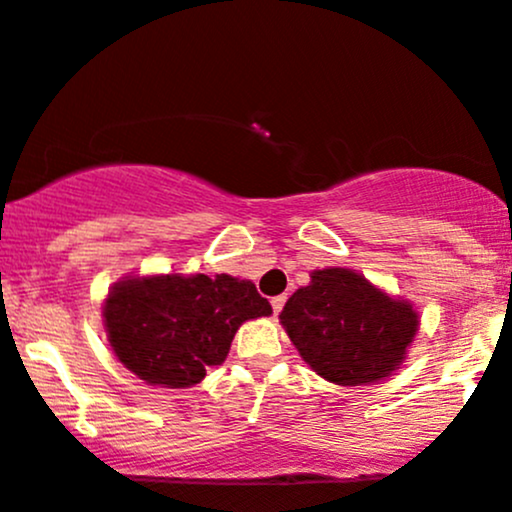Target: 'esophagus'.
<instances>
[{
  "label": "esophagus",
  "instance_id": "1",
  "mask_svg": "<svg viewBox=\"0 0 512 512\" xmlns=\"http://www.w3.org/2000/svg\"><path fill=\"white\" fill-rule=\"evenodd\" d=\"M284 303H286V296H274V299H272V308H274V313H282Z\"/></svg>",
  "mask_w": 512,
  "mask_h": 512
}]
</instances>
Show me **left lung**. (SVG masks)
<instances>
[{
    "instance_id": "obj_1",
    "label": "left lung",
    "mask_w": 512,
    "mask_h": 512,
    "mask_svg": "<svg viewBox=\"0 0 512 512\" xmlns=\"http://www.w3.org/2000/svg\"><path fill=\"white\" fill-rule=\"evenodd\" d=\"M279 320L303 362L338 386L376 384L396 372L420 325L411 303L342 267L316 269Z\"/></svg>"
}]
</instances>
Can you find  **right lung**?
<instances>
[{"instance_id":"1","label":"right lung","mask_w":512,"mask_h":512,"mask_svg":"<svg viewBox=\"0 0 512 512\" xmlns=\"http://www.w3.org/2000/svg\"><path fill=\"white\" fill-rule=\"evenodd\" d=\"M269 313V301L247 279L155 274L111 286L104 328L114 355L138 379L189 389L228 357L245 320Z\"/></svg>"}]
</instances>
